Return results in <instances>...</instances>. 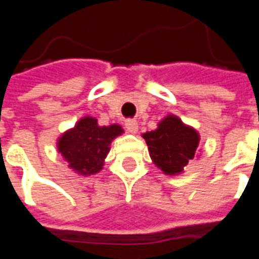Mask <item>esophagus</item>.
Instances as JSON below:
<instances>
[{
    "mask_svg": "<svg viewBox=\"0 0 259 259\" xmlns=\"http://www.w3.org/2000/svg\"><path fill=\"white\" fill-rule=\"evenodd\" d=\"M124 127L129 133H136L139 130V123L135 119H127V120H124Z\"/></svg>",
    "mask_w": 259,
    "mask_h": 259,
    "instance_id": "esophagus-1",
    "label": "esophagus"
}]
</instances>
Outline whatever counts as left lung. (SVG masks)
<instances>
[{"label": "left lung", "mask_w": 259, "mask_h": 259, "mask_svg": "<svg viewBox=\"0 0 259 259\" xmlns=\"http://www.w3.org/2000/svg\"><path fill=\"white\" fill-rule=\"evenodd\" d=\"M150 157L166 175L180 174L194 158L198 147V133L182 123L179 118L169 115L158 124L157 130L143 135Z\"/></svg>", "instance_id": "obj_1"}]
</instances>
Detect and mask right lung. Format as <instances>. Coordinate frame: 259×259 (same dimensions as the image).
<instances>
[{
    "instance_id": "add662e5",
    "label": "right lung",
    "mask_w": 259,
    "mask_h": 259,
    "mask_svg": "<svg viewBox=\"0 0 259 259\" xmlns=\"http://www.w3.org/2000/svg\"><path fill=\"white\" fill-rule=\"evenodd\" d=\"M123 130L118 124L98 126L97 119L83 118L58 141V150L69 166L81 175L100 172L111 141Z\"/></svg>"
}]
</instances>
